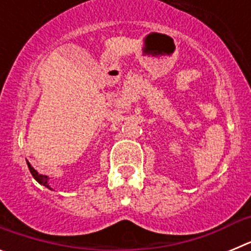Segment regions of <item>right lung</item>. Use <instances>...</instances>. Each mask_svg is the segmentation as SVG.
Segmentation results:
<instances>
[{
  "mask_svg": "<svg viewBox=\"0 0 251 251\" xmlns=\"http://www.w3.org/2000/svg\"><path fill=\"white\" fill-rule=\"evenodd\" d=\"M27 166H28V170H30V172H31V175H32V177H34L35 179H36L37 182L40 183V185H43V186H45V187H48V188H50V190H52V188L50 187V186H49V177L48 176H45V175H40L39 172H37V171H35L34 170V167H32V166L30 165V162L27 161Z\"/></svg>",
  "mask_w": 251,
  "mask_h": 251,
  "instance_id": "add662e5",
  "label": "right lung"
}]
</instances>
